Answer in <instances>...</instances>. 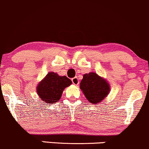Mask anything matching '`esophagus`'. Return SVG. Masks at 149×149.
<instances>
[{
  "mask_svg": "<svg viewBox=\"0 0 149 149\" xmlns=\"http://www.w3.org/2000/svg\"><path fill=\"white\" fill-rule=\"evenodd\" d=\"M72 83L74 84V85H78L79 83V80L77 77L72 78Z\"/></svg>",
  "mask_w": 149,
  "mask_h": 149,
  "instance_id": "esophagus-1",
  "label": "esophagus"
}]
</instances>
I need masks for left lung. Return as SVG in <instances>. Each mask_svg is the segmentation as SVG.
<instances>
[{
	"label": "left lung",
	"instance_id": "obj_1",
	"mask_svg": "<svg viewBox=\"0 0 149 149\" xmlns=\"http://www.w3.org/2000/svg\"><path fill=\"white\" fill-rule=\"evenodd\" d=\"M109 83L106 79L91 72L84 74L79 88L88 101L96 105L108 96L111 91Z\"/></svg>",
	"mask_w": 149,
	"mask_h": 149
}]
</instances>
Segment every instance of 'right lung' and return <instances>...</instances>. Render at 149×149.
Instances as JSON below:
<instances>
[{"label":"right lung","instance_id":"add662e5","mask_svg":"<svg viewBox=\"0 0 149 149\" xmlns=\"http://www.w3.org/2000/svg\"><path fill=\"white\" fill-rule=\"evenodd\" d=\"M72 83L66 76H60L54 72H49L38 84L36 93L41 101L47 104H54L61 99L65 88Z\"/></svg>","mask_w":149,"mask_h":149}]
</instances>
